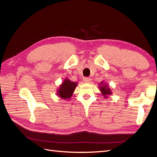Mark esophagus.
I'll use <instances>...</instances> for the list:
<instances>
[{
	"label": "esophagus",
	"instance_id": "1",
	"mask_svg": "<svg viewBox=\"0 0 157 157\" xmlns=\"http://www.w3.org/2000/svg\"><path fill=\"white\" fill-rule=\"evenodd\" d=\"M83 81L84 82H90L91 81V78H89V77H84L83 78Z\"/></svg>",
	"mask_w": 157,
	"mask_h": 157
}]
</instances>
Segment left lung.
<instances>
[{
  "label": "left lung",
  "mask_w": 157,
  "mask_h": 157,
  "mask_svg": "<svg viewBox=\"0 0 157 157\" xmlns=\"http://www.w3.org/2000/svg\"><path fill=\"white\" fill-rule=\"evenodd\" d=\"M102 84V83H101ZM100 88V90L102 93V94L103 95V96H105V98H107V94H111V90L109 89V88H107V85H103V86H99Z\"/></svg>",
  "instance_id": "obj_1"
}]
</instances>
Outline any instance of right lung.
I'll return each mask as SVG.
<instances>
[{
	"label": "right lung",
	"instance_id": "1",
	"mask_svg": "<svg viewBox=\"0 0 157 157\" xmlns=\"http://www.w3.org/2000/svg\"><path fill=\"white\" fill-rule=\"evenodd\" d=\"M77 85V82H73L70 81L69 79H65L58 90V95L64 99L70 98L72 96Z\"/></svg>",
	"mask_w": 157,
	"mask_h": 157
}]
</instances>
